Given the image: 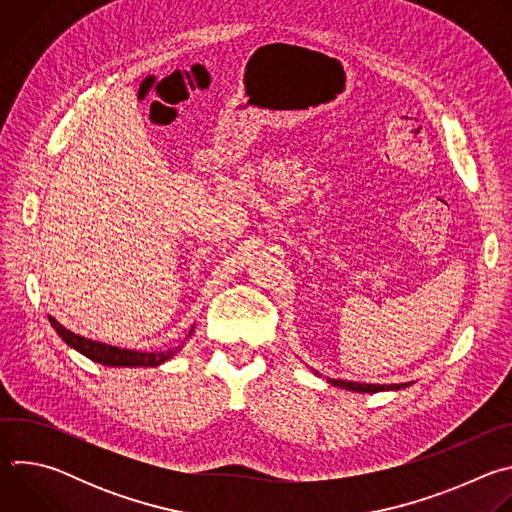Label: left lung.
<instances>
[{
  "label": "left lung",
  "mask_w": 512,
  "mask_h": 512,
  "mask_svg": "<svg viewBox=\"0 0 512 512\" xmlns=\"http://www.w3.org/2000/svg\"><path fill=\"white\" fill-rule=\"evenodd\" d=\"M326 381L332 383L334 387H342V389L356 391V393H377V391H391V389L397 391V389L407 387V383H401V385H369V383H354V381H340V379H326Z\"/></svg>",
  "instance_id": "obj_1"
}]
</instances>
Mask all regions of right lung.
I'll return each instance as SVG.
<instances>
[{"label":"right lung","mask_w":512,"mask_h":512,"mask_svg":"<svg viewBox=\"0 0 512 512\" xmlns=\"http://www.w3.org/2000/svg\"><path fill=\"white\" fill-rule=\"evenodd\" d=\"M52 328L58 332V336L70 346L79 350L81 354H85L87 358L105 364V367H158V364L170 360L176 350L180 348H170L164 352H137V350H127V348H117V346H109L103 342H95L89 338H83L75 332L66 330L64 326H60L52 316H48ZM192 334V330H190Z\"/></svg>","instance_id":"add662e5"}]
</instances>
